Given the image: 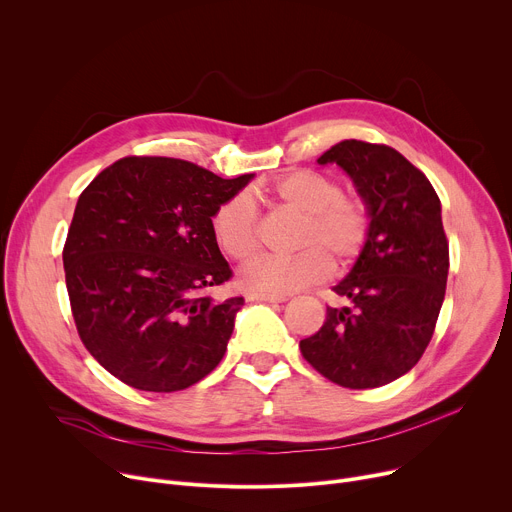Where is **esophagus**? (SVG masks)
<instances>
[{"label": "esophagus", "instance_id": "esophagus-1", "mask_svg": "<svg viewBox=\"0 0 512 512\" xmlns=\"http://www.w3.org/2000/svg\"><path fill=\"white\" fill-rule=\"evenodd\" d=\"M249 300H253V302H284L286 296H278V294H249Z\"/></svg>", "mask_w": 512, "mask_h": 512}]
</instances>
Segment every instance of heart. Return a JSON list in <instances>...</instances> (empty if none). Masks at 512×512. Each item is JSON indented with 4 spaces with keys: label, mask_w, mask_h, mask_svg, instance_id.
<instances>
[{
    "label": "heart",
    "mask_w": 512,
    "mask_h": 512,
    "mask_svg": "<svg viewBox=\"0 0 512 512\" xmlns=\"http://www.w3.org/2000/svg\"><path fill=\"white\" fill-rule=\"evenodd\" d=\"M286 210L304 216L292 257H257L241 269V286L259 294H290L354 265L370 236L368 203L358 195L342 193L335 179L315 170H294L274 189ZM212 234L218 247L232 259H249L259 245V210L253 195L241 191L222 201L212 214Z\"/></svg>",
    "instance_id": "1"
}]
</instances>
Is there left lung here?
I'll return each mask as SVG.
<instances>
[{"instance_id": "obj_1", "label": "left lung", "mask_w": 512, "mask_h": 512, "mask_svg": "<svg viewBox=\"0 0 512 512\" xmlns=\"http://www.w3.org/2000/svg\"><path fill=\"white\" fill-rule=\"evenodd\" d=\"M317 162L350 175L368 203L370 236L333 286L348 306H327L323 327L300 339V352L339 387H383L418 364L445 300L449 243L440 199L422 170L385 144L344 140Z\"/></svg>"}]
</instances>
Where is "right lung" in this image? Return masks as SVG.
<instances>
[{"label":"right lung","instance_id":"1","mask_svg":"<svg viewBox=\"0 0 512 512\" xmlns=\"http://www.w3.org/2000/svg\"><path fill=\"white\" fill-rule=\"evenodd\" d=\"M251 179L127 156L82 191L63 247L65 286L82 344L125 385L173 393L220 364L245 298L206 294L232 278L210 222Z\"/></svg>","mask_w":512,"mask_h":512}]
</instances>
